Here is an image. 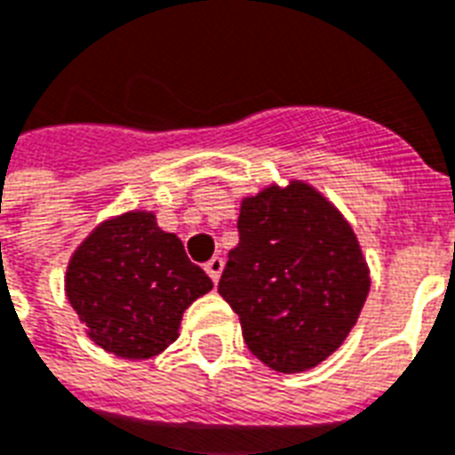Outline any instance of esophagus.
<instances>
[{"label":"esophagus","instance_id":"1","mask_svg":"<svg viewBox=\"0 0 455 455\" xmlns=\"http://www.w3.org/2000/svg\"><path fill=\"white\" fill-rule=\"evenodd\" d=\"M204 272L210 274V279H212V282L217 283V282H220L221 272H224V259H221L220 255H214V258L210 259L207 265H204Z\"/></svg>","mask_w":455,"mask_h":455}]
</instances>
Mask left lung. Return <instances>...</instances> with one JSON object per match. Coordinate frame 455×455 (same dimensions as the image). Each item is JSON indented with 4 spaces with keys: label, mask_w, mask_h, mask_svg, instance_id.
<instances>
[{
    "label": "left lung",
    "mask_w": 455,
    "mask_h": 455,
    "mask_svg": "<svg viewBox=\"0 0 455 455\" xmlns=\"http://www.w3.org/2000/svg\"><path fill=\"white\" fill-rule=\"evenodd\" d=\"M238 234L220 296L252 355L283 374L324 363L355 327L372 283L348 220L312 183L291 179L243 197Z\"/></svg>",
    "instance_id": "left-lung-1"
}]
</instances>
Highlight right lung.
Here are the masks:
<instances>
[{
    "mask_svg": "<svg viewBox=\"0 0 455 455\" xmlns=\"http://www.w3.org/2000/svg\"><path fill=\"white\" fill-rule=\"evenodd\" d=\"M64 291L95 346L150 360L179 339L183 312L212 291V279L190 262L179 235L157 227L155 212L128 210L83 238Z\"/></svg>",
    "mask_w": 455,
    "mask_h": 455,
    "instance_id": "add662e5",
    "label": "right lung"
}]
</instances>
